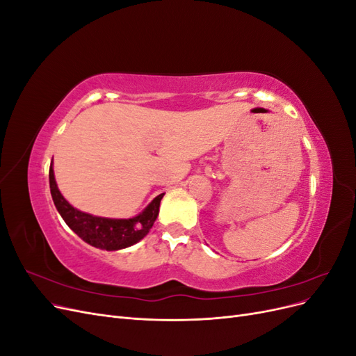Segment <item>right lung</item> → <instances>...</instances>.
Masks as SVG:
<instances>
[{
	"label": "right lung",
	"mask_w": 356,
	"mask_h": 356,
	"mask_svg": "<svg viewBox=\"0 0 356 356\" xmlns=\"http://www.w3.org/2000/svg\"><path fill=\"white\" fill-rule=\"evenodd\" d=\"M49 181L51 199L55 202L60 217L68 224V227L75 234H79L84 242L106 251L122 250V248H127L141 241L153 227L159 215L160 200L165 195V193L159 195L138 217L129 220H111L93 217V215L72 208L58 190L51 165L49 169Z\"/></svg>",
	"instance_id": "right-lung-1"
}]
</instances>
